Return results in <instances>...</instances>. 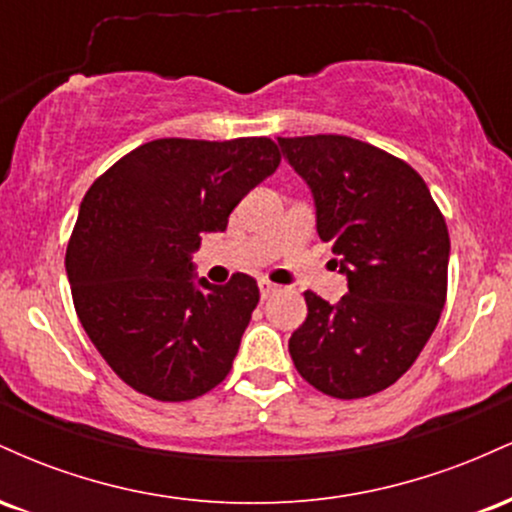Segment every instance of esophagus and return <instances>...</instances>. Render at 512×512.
Here are the masks:
<instances>
[{"label": "esophagus", "instance_id": "34e87169", "mask_svg": "<svg viewBox=\"0 0 512 512\" xmlns=\"http://www.w3.org/2000/svg\"><path fill=\"white\" fill-rule=\"evenodd\" d=\"M276 291H279V286H274L272 281H267V279L260 281V296L264 298V301H267V298H272Z\"/></svg>", "mask_w": 512, "mask_h": 512}]
</instances>
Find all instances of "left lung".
Wrapping results in <instances>:
<instances>
[{"mask_svg":"<svg viewBox=\"0 0 512 512\" xmlns=\"http://www.w3.org/2000/svg\"><path fill=\"white\" fill-rule=\"evenodd\" d=\"M279 146L310 187L317 236L332 243L349 286L337 303L305 291L293 366L330 397L375 395L407 373L436 330L448 226L421 175L378 146L339 134L279 137Z\"/></svg>","mask_w":512,"mask_h":512,"instance_id":"left-lung-1","label":"left lung"}]
</instances>
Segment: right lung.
Here are the masks:
<instances>
[{
	"mask_svg": "<svg viewBox=\"0 0 512 512\" xmlns=\"http://www.w3.org/2000/svg\"><path fill=\"white\" fill-rule=\"evenodd\" d=\"M279 161L267 137L156 139L86 192L64 264L88 339L129 387L185 402L228 375L260 289L199 279L192 252Z\"/></svg>",
	"mask_w": 512,
	"mask_h": 512,
	"instance_id": "1",
	"label": "right lung"
}]
</instances>
